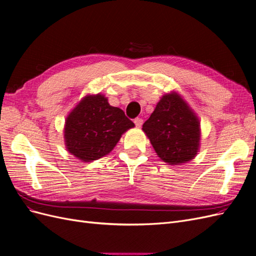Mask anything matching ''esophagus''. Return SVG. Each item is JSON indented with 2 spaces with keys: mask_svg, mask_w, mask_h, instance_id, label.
<instances>
[{
  "mask_svg": "<svg viewBox=\"0 0 256 256\" xmlns=\"http://www.w3.org/2000/svg\"><path fill=\"white\" fill-rule=\"evenodd\" d=\"M134 124H136V126L138 128H140V127H142V125H143V120L140 118H136L134 120Z\"/></svg>",
  "mask_w": 256,
  "mask_h": 256,
  "instance_id": "obj_1",
  "label": "esophagus"
}]
</instances>
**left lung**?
Masks as SVG:
<instances>
[{"label": "left lung", "instance_id": "1", "mask_svg": "<svg viewBox=\"0 0 256 256\" xmlns=\"http://www.w3.org/2000/svg\"><path fill=\"white\" fill-rule=\"evenodd\" d=\"M142 130L158 157L168 164H187L198 152L200 120L176 92L161 97Z\"/></svg>", "mask_w": 256, "mask_h": 256}]
</instances>
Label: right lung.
Here are the masks:
<instances>
[{
	"mask_svg": "<svg viewBox=\"0 0 256 256\" xmlns=\"http://www.w3.org/2000/svg\"><path fill=\"white\" fill-rule=\"evenodd\" d=\"M134 127L124 111L110 106L104 95H86L65 120L66 148L83 162L94 161L112 152L122 134Z\"/></svg>",
	"mask_w": 256,
	"mask_h": 256,
	"instance_id": "obj_1",
	"label": "right lung"
}]
</instances>
